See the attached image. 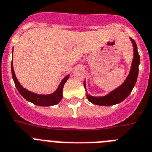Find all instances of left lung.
Listing matches in <instances>:
<instances>
[{
	"instance_id": "8db88e82",
	"label": "left lung",
	"mask_w": 152,
	"mask_h": 152,
	"mask_svg": "<svg viewBox=\"0 0 152 152\" xmlns=\"http://www.w3.org/2000/svg\"><path fill=\"white\" fill-rule=\"evenodd\" d=\"M131 41L133 44V50H134V57H133L132 63L130 72L129 76H127L126 80H125L122 85L118 86L117 89H114L106 96L102 97H94L90 95L87 94V99L92 104L98 105H104V106H109V105L118 104L125 99L127 98L129 94L131 93L132 90L134 88V85L136 83L137 78L138 75V65L140 63V56L137 49L136 43L132 38ZM84 87H86V81L84 82Z\"/></svg>"
}]
</instances>
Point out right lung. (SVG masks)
<instances>
[{
    "label": "right lung",
    "mask_w": 152,
    "mask_h": 152,
    "mask_svg": "<svg viewBox=\"0 0 152 152\" xmlns=\"http://www.w3.org/2000/svg\"><path fill=\"white\" fill-rule=\"evenodd\" d=\"M13 54V51H12ZM11 72H12V77L14 80V84L16 86V88L20 92V94L23 96V98L27 101L30 102L34 103V105H39V106H50V105H56L61 101L62 98H63V86L65 84L66 82L69 77V74L67 75L66 76L63 78V80H62L60 83V86L57 88L56 91L53 92L52 94L50 95H40L37 94L34 92H30V91L27 90L25 88H23L22 86L18 82V79L15 76V72L14 70V66H13V59L12 62H11Z\"/></svg>",
    "instance_id": "add662e5"
}]
</instances>
